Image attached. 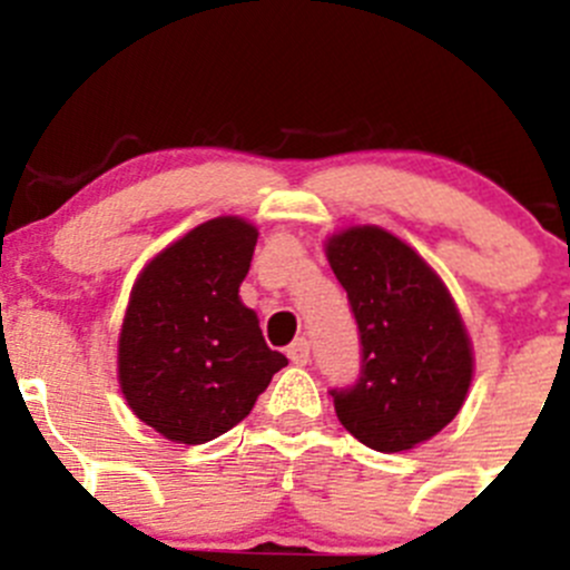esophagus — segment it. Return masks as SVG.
I'll list each match as a JSON object with an SVG mask.
<instances>
[{
	"mask_svg": "<svg viewBox=\"0 0 570 570\" xmlns=\"http://www.w3.org/2000/svg\"><path fill=\"white\" fill-rule=\"evenodd\" d=\"M286 355H289L292 364H297V366L308 364V355H312V344H308V338H297V342H292L289 347H286Z\"/></svg>",
	"mask_w": 570,
	"mask_h": 570,
	"instance_id": "esophagus-1",
	"label": "esophagus"
}]
</instances>
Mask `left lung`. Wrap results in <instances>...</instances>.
<instances>
[{"label": "left lung", "instance_id": "8db88e82", "mask_svg": "<svg viewBox=\"0 0 570 570\" xmlns=\"http://www.w3.org/2000/svg\"><path fill=\"white\" fill-rule=\"evenodd\" d=\"M327 262L358 325L355 383L331 389L338 422L361 444L402 452L433 439L461 411L471 347L439 275L383 228H347Z\"/></svg>", "mask_w": 570, "mask_h": 570}]
</instances>
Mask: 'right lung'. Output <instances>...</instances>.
Listing matches in <instances>:
<instances>
[{
    "label": "right lung",
    "mask_w": 570,
    "mask_h": 570,
    "mask_svg": "<svg viewBox=\"0 0 570 570\" xmlns=\"http://www.w3.org/2000/svg\"><path fill=\"white\" fill-rule=\"evenodd\" d=\"M256 228L217 217L148 264L131 289L118 377L131 411L165 439L204 444L243 422L289 361L239 301Z\"/></svg>",
    "instance_id": "obj_1"
}]
</instances>
